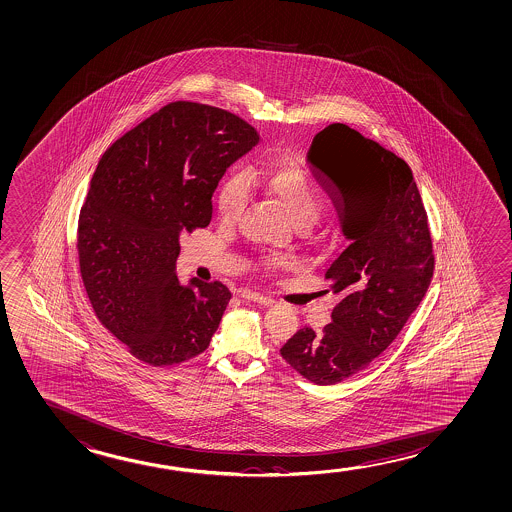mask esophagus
Wrapping results in <instances>:
<instances>
[{
  "label": "esophagus",
  "mask_w": 512,
  "mask_h": 512,
  "mask_svg": "<svg viewBox=\"0 0 512 512\" xmlns=\"http://www.w3.org/2000/svg\"><path fill=\"white\" fill-rule=\"evenodd\" d=\"M240 297L256 302V304H261V306H272L275 302L274 298L265 297V295L256 293V291L242 290L240 291Z\"/></svg>",
  "instance_id": "esophagus-1"
}]
</instances>
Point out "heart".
Returning a JSON list of instances; mask_svg holds the SVG:
<instances>
[{
  "label": "heart",
  "instance_id": "b5f03b06",
  "mask_svg": "<svg viewBox=\"0 0 512 512\" xmlns=\"http://www.w3.org/2000/svg\"><path fill=\"white\" fill-rule=\"evenodd\" d=\"M247 181L277 198L298 226H309L320 217L323 196L318 185L297 164L274 161L268 162L265 168L251 171L247 180L244 175H231L222 184L217 196V212L224 224H235L245 214L251 199V189L246 184ZM260 267L267 274H274L277 270L288 267V260L283 256H265L261 258Z\"/></svg>",
  "mask_w": 512,
  "mask_h": 512
}]
</instances>
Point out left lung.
I'll return each mask as SVG.
<instances>
[{
	"mask_svg": "<svg viewBox=\"0 0 512 512\" xmlns=\"http://www.w3.org/2000/svg\"><path fill=\"white\" fill-rule=\"evenodd\" d=\"M309 161L341 214L350 245L325 274L341 297L323 332L304 327L283 359L316 385L366 369L389 348L426 295L435 252L412 169L396 153L332 123L314 138Z\"/></svg>",
	"mask_w": 512,
	"mask_h": 512,
	"instance_id": "obj_1",
	"label": "left lung"
}]
</instances>
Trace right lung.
Returning a JSON list of instances; mask_svg holds the SVG:
<instances>
[{
	"instance_id": "add662e5",
	"label": "right lung",
	"mask_w": 512,
	"mask_h": 512,
	"mask_svg": "<svg viewBox=\"0 0 512 512\" xmlns=\"http://www.w3.org/2000/svg\"><path fill=\"white\" fill-rule=\"evenodd\" d=\"M260 141L221 107L169 102L107 148L77 222V258L93 313L148 366L194 359L210 346L231 291L175 263L182 233L212 221L224 171Z\"/></svg>"
}]
</instances>
